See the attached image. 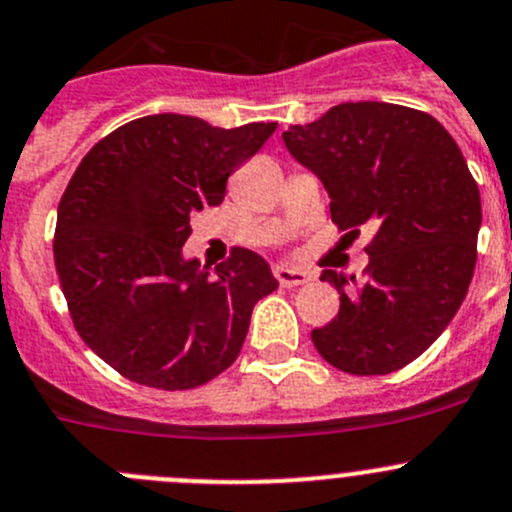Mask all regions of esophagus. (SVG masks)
Listing matches in <instances>:
<instances>
[{
    "label": "esophagus",
    "instance_id": "esophagus-1",
    "mask_svg": "<svg viewBox=\"0 0 512 512\" xmlns=\"http://www.w3.org/2000/svg\"><path fill=\"white\" fill-rule=\"evenodd\" d=\"M275 278H278L280 285H285V288H295V285H305V283H308L310 272L300 270V267L275 265Z\"/></svg>",
    "mask_w": 512,
    "mask_h": 512
}]
</instances>
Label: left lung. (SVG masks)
I'll use <instances>...</instances> for the list:
<instances>
[{"label":"left lung","mask_w":512,"mask_h":512,"mask_svg":"<svg viewBox=\"0 0 512 512\" xmlns=\"http://www.w3.org/2000/svg\"><path fill=\"white\" fill-rule=\"evenodd\" d=\"M283 141L321 179L338 227H374L364 283L323 270L341 310L310 333L315 348L356 376L412 364L450 326L475 270L482 207L460 146L429 113L376 100L333 105Z\"/></svg>","instance_id":"1"}]
</instances>
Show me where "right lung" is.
<instances>
[{"label":"right lung","instance_id":"1","mask_svg":"<svg viewBox=\"0 0 512 512\" xmlns=\"http://www.w3.org/2000/svg\"><path fill=\"white\" fill-rule=\"evenodd\" d=\"M275 128L156 113L116 128L75 169L57 207V275L80 338L126 379L194 389L240 356L252 308L278 280L257 252L237 247L212 270L184 257V242L189 214L222 204L229 174Z\"/></svg>","mask_w":512,"mask_h":512}]
</instances>
